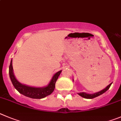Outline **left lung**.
I'll return each mask as SVG.
<instances>
[{"instance_id":"1","label":"left lung","mask_w":121,"mask_h":121,"mask_svg":"<svg viewBox=\"0 0 121 121\" xmlns=\"http://www.w3.org/2000/svg\"><path fill=\"white\" fill-rule=\"evenodd\" d=\"M111 85L112 83L109 84L107 87H105L104 89H103V90L100 91L99 92H97L94 93V94H87V93L86 92H80L77 93V94H78L80 96L83 97V98H86V99H92V98H95V97H98V96H99L100 95H102L103 94L106 92L108 90V89L110 88Z\"/></svg>"}]
</instances>
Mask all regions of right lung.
Wrapping results in <instances>:
<instances>
[{"mask_svg":"<svg viewBox=\"0 0 121 121\" xmlns=\"http://www.w3.org/2000/svg\"><path fill=\"white\" fill-rule=\"evenodd\" d=\"M62 70L55 73L50 81L49 83L44 87H34L21 83L15 77L13 67V59H11L9 67V74L13 86L20 94L26 97L34 99H41L50 95L55 88V83Z\"/></svg>","mask_w":121,"mask_h":121,"instance_id":"1","label":"right lung"}]
</instances>
